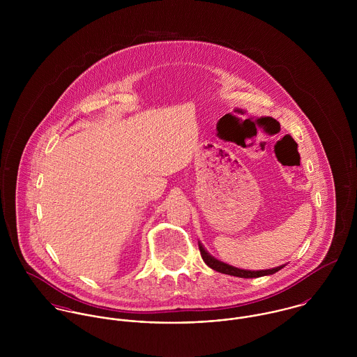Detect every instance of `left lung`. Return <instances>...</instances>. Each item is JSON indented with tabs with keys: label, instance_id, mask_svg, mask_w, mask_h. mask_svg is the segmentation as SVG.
<instances>
[{
	"label": "left lung",
	"instance_id": "obj_1",
	"mask_svg": "<svg viewBox=\"0 0 357 357\" xmlns=\"http://www.w3.org/2000/svg\"><path fill=\"white\" fill-rule=\"evenodd\" d=\"M199 252H201V255H202L207 266H210L211 269H214L217 272L231 275V276H236V278H259V276H265V275H272V273H275V272H278L283 268V265H282V266H276V268L265 269V271H245V269L234 268V266H231L228 264H224L221 261H217L215 258H213L204 250L202 245H199Z\"/></svg>",
	"mask_w": 357,
	"mask_h": 357
}]
</instances>
